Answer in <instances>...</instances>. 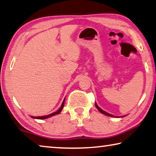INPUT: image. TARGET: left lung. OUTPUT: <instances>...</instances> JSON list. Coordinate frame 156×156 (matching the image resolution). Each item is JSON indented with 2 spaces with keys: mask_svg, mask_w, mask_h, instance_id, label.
I'll return each instance as SVG.
<instances>
[{
  "mask_svg": "<svg viewBox=\"0 0 156 156\" xmlns=\"http://www.w3.org/2000/svg\"><path fill=\"white\" fill-rule=\"evenodd\" d=\"M95 106H96V108H97V109L100 111V112L102 113V114H104V115H108V116H110V117H115V116H113L112 115H110V114H109V113H108V112H105V111H103V110H101V108L98 107V106L97 105V104H96V103H95Z\"/></svg>",
  "mask_w": 156,
  "mask_h": 156,
  "instance_id": "1",
  "label": "left lung"
}]
</instances>
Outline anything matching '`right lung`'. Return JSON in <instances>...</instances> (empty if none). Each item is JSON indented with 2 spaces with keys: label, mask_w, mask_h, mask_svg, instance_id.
<instances>
[{
  "label": "right lung",
  "mask_w": 156,
  "mask_h": 156,
  "mask_svg": "<svg viewBox=\"0 0 156 156\" xmlns=\"http://www.w3.org/2000/svg\"><path fill=\"white\" fill-rule=\"evenodd\" d=\"M65 99H64L62 103V105H61V107L60 108V109H59L58 111H56V112H53V113L50 114V115H46V116H41V117H31L32 118H34V119H47V118H48V117H52V116H53V115H58V114L60 113L62 110V108L64 107V104H65Z\"/></svg>",
  "instance_id": "add662e5"
}]
</instances>
